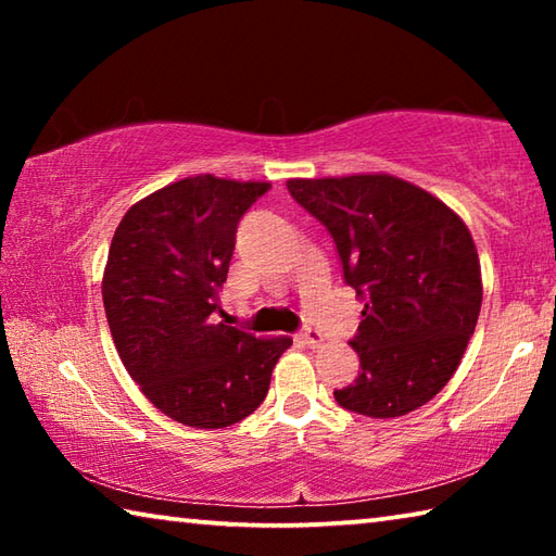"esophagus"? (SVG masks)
I'll use <instances>...</instances> for the list:
<instances>
[{"label":"esophagus","mask_w":556,"mask_h":556,"mask_svg":"<svg viewBox=\"0 0 556 556\" xmlns=\"http://www.w3.org/2000/svg\"><path fill=\"white\" fill-rule=\"evenodd\" d=\"M299 341L306 343V345H321L324 343V333L316 331V328H304V331L299 333Z\"/></svg>","instance_id":"obj_1"}]
</instances>
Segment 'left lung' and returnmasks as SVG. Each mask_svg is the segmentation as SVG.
<instances>
[{
  "label": "left lung",
  "instance_id": "8db88e82",
  "mask_svg": "<svg viewBox=\"0 0 556 556\" xmlns=\"http://www.w3.org/2000/svg\"><path fill=\"white\" fill-rule=\"evenodd\" d=\"M287 188L331 232L345 285L365 301L351 341L361 370L336 402L372 419L427 404L456 372L481 314L466 223L390 174L289 178Z\"/></svg>",
  "mask_w": 556,
  "mask_h": 556
}]
</instances>
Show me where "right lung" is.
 Instances as JSON below:
<instances>
[{"label":"right lung","instance_id":"add662e5","mask_svg":"<svg viewBox=\"0 0 556 556\" xmlns=\"http://www.w3.org/2000/svg\"><path fill=\"white\" fill-rule=\"evenodd\" d=\"M267 181L188 176L137 201L110 242L102 304L131 380L178 425L223 429L267 397L291 338L213 324L235 230Z\"/></svg>","mask_w":556,"mask_h":556}]
</instances>
